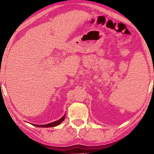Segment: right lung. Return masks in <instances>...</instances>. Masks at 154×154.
<instances>
[{
  "label": "right lung",
  "instance_id": "1",
  "mask_svg": "<svg viewBox=\"0 0 154 154\" xmlns=\"http://www.w3.org/2000/svg\"><path fill=\"white\" fill-rule=\"evenodd\" d=\"M65 115L61 118V119L60 120H58L57 121H55V122H53L51 123H50V124H44V125H36V124H32V125L34 126H35L37 127H42V128H50V127H54V126H56L57 125H59V124H60L65 119Z\"/></svg>",
  "mask_w": 154,
  "mask_h": 154
}]
</instances>
